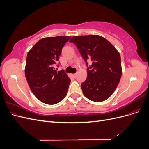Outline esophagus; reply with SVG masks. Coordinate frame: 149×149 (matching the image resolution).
<instances>
[{"label":"esophagus","instance_id":"obj_1","mask_svg":"<svg viewBox=\"0 0 149 149\" xmlns=\"http://www.w3.org/2000/svg\"><path fill=\"white\" fill-rule=\"evenodd\" d=\"M73 77L75 78H76V76H77V73H74V74H73Z\"/></svg>","mask_w":149,"mask_h":149}]
</instances>
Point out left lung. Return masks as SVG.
<instances>
[{
  "instance_id": "1",
  "label": "left lung",
  "mask_w": 149,
  "mask_h": 149,
  "mask_svg": "<svg viewBox=\"0 0 149 149\" xmlns=\"http://www.w3.org/2000/svg\"><path fill=\"white\" fill-rule=\"evenodd\" d=\"M70 42L77 47L88 67L87 78L81 85L84 95L95 102L106 100L121 78L119 53L106 38L96 35L74 36ZM88 60L92 61L91 65Z\"/></svg>"
}]
</instances>
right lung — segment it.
Masks as SVG:
<instances>
[{
	"instance_id": "obj_1",
	"label": "right lung",
	"mask_w": 149,
	"mask_h": 149,
	"mask_svg": "<svg viewBox=\"0 0 149 149\" xmlns=\"http://www.w3.org/2000/svg\"><path fill=\"white\" fill-rule=\"evenodd\" d=\"M70 37L43 38L29 52L25 77L34 95L47 104H55L66 96L71 80L63 70L57 71L62 48Z\"/></svg>"
}]
</instances>
